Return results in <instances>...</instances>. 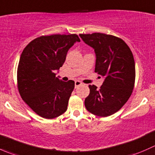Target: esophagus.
Segmentation results:
<instances>
[{
    "instance_id": "34e87169",
    "label": "esophagus",
    "mask_w": 155,
    "mask_h": 155,
    "mask_svg": "<svg viewBox=\"0 0 155 155\" xmlns=\"http://www.w3.org/2000/svg\"><path fill=\"white\" fill-rule=\"evenodd\" d=\"M82 85V83L80 82V81H79V80L75 81V87H79V85Z\"/></svg>"
}]
</instances>
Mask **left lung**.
Listing matches in <instances>:
<instances>
[{
  "label": "left lung",
  "mask_w": 155,
  "mask_h": 155,
  "mask_svg": "<svg viewBox=\"0 0 155 155\" xmlns=\"http://www.w3.org/2000/svg\"><path fill=\"white\" fill-rule=\"evenodd\" d=\"M79 37L94 49V71L104 78L100 89L89 85L85 108L97 116H109L118 112L132 94L136 76L132 51L124 40L115 36L94 33Z\"/></svg>",
  "instance_id": "8db88e82"
}]
</instances>
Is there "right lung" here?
<instances>
[{
  "instance_id": "1",
  "label": "right lung",
  "mask_w": 155,
  "mask_h": 155,
  "mask_svg": "<svg viewBox=\"0 0 155 155\" xmlns=\"http://www.w3.org/2000/svg\"><path fill=\"white\" fill-rule=\"evenodd\" d=\"M76 42L80 40L74 34L42 36L29 43L21 53L17 70L18 91L43 118H56L67 111L75 82L61 80L54 72L62 67L68 50Z\"/></svg>"
}]
</instances>
